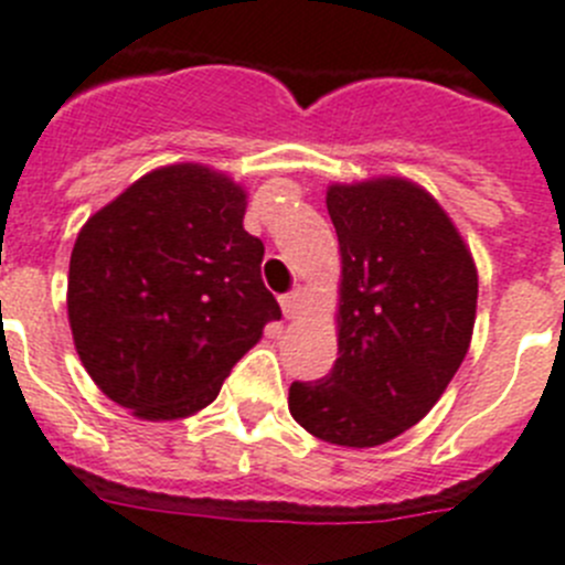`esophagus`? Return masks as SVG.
<instances>
[{"label":"esophagus","instance_id":"34e87169","mask_svg":"<svg viewBox=\"0 0 565 565\" xmlns=\"http://www.w3.org/2000/svg\"><path fill=\"white\" fill-rule=\"evenodd\" d=\"M281 309L284 318H298V315H301V292L292 289V292L281 295Z\"/></svg>","mask_w":565,"mask_h":565}]
</instances>
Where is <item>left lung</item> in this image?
Segmentation results:
<instances>
[{"label":"left lung","mask_w":565,"mask_h":565,"mask_svg":"<svg viewBox=\"0 0 565 565\" xmlns=\"http://www.w3.org/2000/svg\"><path fill=\"white\" fill-rule=\"evenodd\" d=\"M343 256L338 360L289 385V414L343 447L385 445L422 419L459 371L479 276L439 202L408 180L332 185Z\"/></svg>","instance_id":"left-lung-1"}]
</instances>
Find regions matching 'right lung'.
I'll use <instances>...</instances> for the list:
<instances>
[{"mask_svg":"<svg viewBox=\"0 0 565 565\" xmlns=\"http://www.w3.org/2000/svg\"><path fill=\"white\" fill-rule=\"evenodd\" d=\"M245 205L227 177L185 162L140 177L81 227L67 287L75 349L135 416L182 419L211 405L281 320Z\"/></svg>","mask_w":565,"mask_h":565,"instance_id":"right-lung-1","label":"right lung"}]
</instances>
